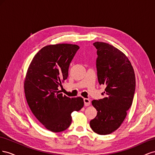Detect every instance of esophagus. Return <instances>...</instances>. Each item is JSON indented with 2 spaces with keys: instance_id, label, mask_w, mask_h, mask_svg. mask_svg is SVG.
<instances>
[{
  "instance_id": "34e87169",
  "label": "esophagus",
  "mask_w": 155,
  "mask_h": 155,
  "mask_svg": "<svg viewBox=\"0 0 155 155\" xmlns=\"http://www.w3.org/2000/svg\"><path fill=\"white\" fill-rule=\"evenodd\" d=\"M84 104L85 106H89L91 104V101L88 98H84Z\"/></svg>"
}]
</instances>
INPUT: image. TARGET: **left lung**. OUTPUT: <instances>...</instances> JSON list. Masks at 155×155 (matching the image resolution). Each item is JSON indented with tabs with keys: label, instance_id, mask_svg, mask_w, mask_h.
<instances>
[{
	"label": "left lung",
	"instance_id": "1",
	"mask_svg": "<svg viewBox=\"0 0 155 155\" xmlns=\"http://www.w3.org/2000/svg\"><path fill=\"white\" fill-rule=\"evenodd\" d=\"M93 45L97 49L96 68L98 82L105 85V97L93 100L97 116L90 121L94 132L106 135L120 127L133 101L135 74L127 57L118 48L103 42Z\"/></svg>",
	"mask_w": 155,
	"mask_h": 155
}]
</instances>
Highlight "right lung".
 Wrapping results in <instances>:
<instances>
[{"mask_svg": "<svg viewBox=\"0 0 155 155\" xmlns=\"http://www.w3.org/2000/svg\"><path fill=\"white\" fill-rule=\"evenodd\" d=\"M79 48L76 45L46 46L33 58L25 81L26 99L32 113L45 127L61 132L72 122L71 113L84 105L81 97L70 98L60 93L68 68Z\"/></svg>", "mask_w": 155, "mask_h": 155, "instance_id": "1", "label": "right lung"}]
</instances>
